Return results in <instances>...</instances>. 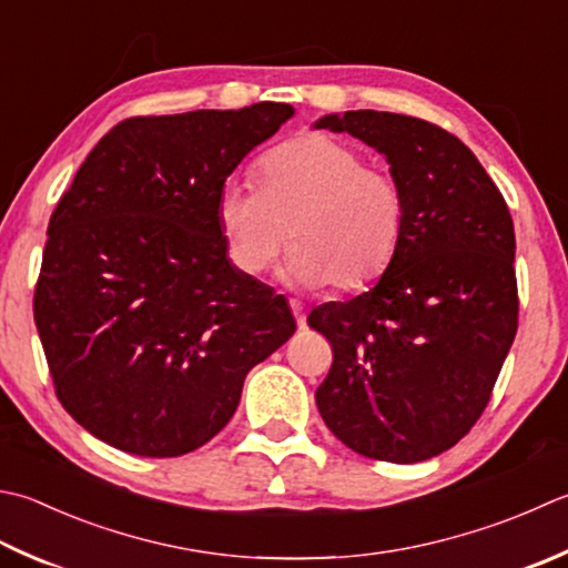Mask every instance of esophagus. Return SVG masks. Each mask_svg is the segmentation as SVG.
<instances>
[{
    "mask_svg": "<svg viewBox=\"0 0 568 568\" xmlns=\"http://www.w3.org/2000/svg\"><path fill=\"white\" fill-rule=\"evenodd\" d=\"M291 310H293V315L297 320V327H305L307 325V317H305L303 303H300V300H291Z\"/></svg>",
    "mask_w": 568,
    "mask_h": 568,
    "instance_id": "34e87169",
    "label": "esophagus"
}]
</instances>
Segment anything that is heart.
<instances>
[{
	"instance_id": "obj_1",
	"label": "heart",
	"mask_w": 568,
	"mask_h": 568,
	"mask_svg": "<svg viewBox=\"0 0 568 568\" xmlns=\"http://www.w3.org/2000/svg\"><path fill=\"white\" fill-rule=\"evenodd\" d=\"M258 189L226 182L216 221L233 265L261 275L291 246L283 265L300 287L362 291L396 258L406 233V196L392 174L327 132H305L258 164Z\"/></svg>"
}]
</instances>
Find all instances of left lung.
Listing matches in <instances>:
<instances>
[{"label":"left lung","mask_w":568,"mask_h":568,"mask_svg":"<svg viewBox=\"0 0 568 568\" xmlns=\"http://www.w3.org/2000/svg\"><path fill=\"white\" fill-rule=\"evenodd\" d=\"M313 128L349 132L384 154L408 211L379 281L307 315L332 344L317 408L354 453L428 460L475 426L513 347V216L470 148L426 120L347 110Z\"/></svg>","instance_id":"left-lung-1"}]
</instances>
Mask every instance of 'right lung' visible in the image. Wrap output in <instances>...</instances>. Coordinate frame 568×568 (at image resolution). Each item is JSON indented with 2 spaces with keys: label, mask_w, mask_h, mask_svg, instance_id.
<instances>
[{
  "label": "right lung",
  "mask_w": 568,
  "mask_h": 568,
  "mask_svg": "<svg viewBox=\"0 0 568 568\" xmlns=\"http://www.w3.org/2000/svg\"><path fill=\"white\" fill-rule=\"evenodd\" d=\"M293 105L122 120L49 221L33 320L55 396L91 436L142 458L204 446L255 364L285 344L283 295L229 258L216 196Z\"/></svg>",
  "instance_id": "1"
}]
</instances>
